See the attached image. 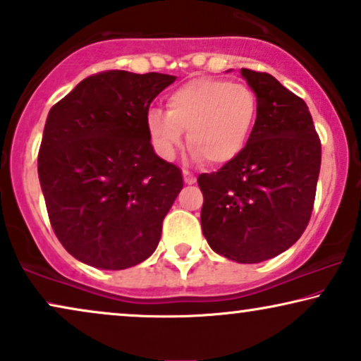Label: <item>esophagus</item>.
I'll list each match as a JSON object with an SVG mask.
<instances>
[{"mask_svg": "<svg viewBox=\"0 0 361 361\" xmlns=\"http://www.w3.org/2000/svg\"><path fill=\"white\" fill-rule=\"evenodd\" d=\"M182 176H184L185 184H194L195 182V176H192L189 171H182Z\"/></svg>", "mask_w": 361, "mask_h": 361, "instance_id": "esophagus-1", "label": "esophagus"}]
</instances>
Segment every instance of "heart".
I'll return each instance as SVG.
<instances>
[{
  "label": "heart",
  "mask_w": 361,
  "mask_h": 361,
  "mask_svg": "<svg viewBox=\"0 0 361 361\" xmlns=\"http://www.w3.org/2000/svg\"><path fill=\"white\" fill-rule=\"evenodd\" d=\"M256 114V95L249 87L221 78H194L169 93L167 112L149 110L147 130L162 159L176 157L185 130L194 160L222 166L243 152Z\"/></svg>",
  "instance_id": "b5f03b06"
}]
</instances>
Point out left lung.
<instances>
[{"label": "left lung", "mask_w": 361, "mask_h": 361, "mask_svg": "<svg viewBox=\"0 0 361 361\" xmlns=\"http://www.w3.org/2000/svg\"><path fill=\"white\" fill-rule=\"evenodd\" d=\"M255 92L256 122L243 152L197 179L201 226L217 255L255 264L281 255L308 226L322 144L308 106L269 73L241 68Z\"/></svg>", "instance_id": "obj_1"}]
</instances>
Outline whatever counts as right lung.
<instances>
[{"mask_svg": "<svg viewBox=\"0 0 361 361\" xmlns=\"http://www.w3.org/2000/svg\"><path fill=\"white\" fill-rule=\"evenodd\" d=\"M176 77L110 70L51 106L38 177L58 241L99 269H127L157 249L162 221L184 180L154 152L152 100Z\"/></svg>", "mask_w": 361, "mask_h": 361, "instance_id": "obj_1", "label": "right lung"}]
</instances>
